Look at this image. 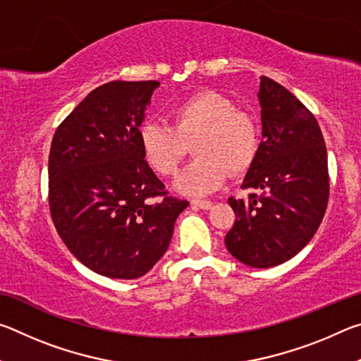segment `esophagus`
<instances>
[{"label": "esophagus", "mask_w": 361, "mask_h": 361, "mask_svg": "<svg viewBox=\"0 0 361 361\" xmlns=\"http://www.w3.org/2000/svg\"><path fill=\"white\" fill-rule=\"evenodd\" d=\"M191 204L194 207H199V209H202V210H209L213 205V202H210V200H191Z\"/></svg>", "instance_id": "esophagus-1"}]
</instances>
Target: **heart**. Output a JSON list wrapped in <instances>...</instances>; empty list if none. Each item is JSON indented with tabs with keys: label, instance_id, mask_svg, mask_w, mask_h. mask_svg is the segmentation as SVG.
<instances>
[{
	"label": "heart",
	"instance_id": "heart-1",
	"mask_svg": "<svg viewBox=\"0 0 361 361\" xmlns=\"http://www.w3.org/2000/svg\"><path fill=\"white\" fill-rule=\"evenodd\" d=\"M169 124L146 121L138 129V145L145 161L157 175L178 170L188 145L194 161L176 181L186 195H205L234 175L247 172L259 151V130L247 111L237 109L216 90H200L170 108Z\"/></svg>",
	"mask_w": 361,
	"mask_h": 361
}]
</instances>
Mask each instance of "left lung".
<instances>
[{
	"mask_svg": "<svg viewBox=\"0 0 361 361\" xmlns=\"http://www.w3.org/2000/svg\"><path fill=\"white\" fill-rule=\"evenodd\" d=\"M262 142L243 189L229 197L235 223L224 243L235 259L274 267L307 245L326 212L329 195L326 146L315 116L290 90L262 76L258 92Z\"/></svg>",
	"mask_w": 361,
	"mask_h": 361,
	"instance_id": "8db88e82",
	"label": "left lung"
}]
</instances>
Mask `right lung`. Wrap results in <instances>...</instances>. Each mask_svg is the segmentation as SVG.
<instances>
[{
  "mask_svg": "<svg viewBox=\"0 0 361 361\" xmlns=\"http://www.w3.org/2000/svg\"><path fill=\"white\" fill-rule=\"evenodd\" d=\"M157 85L111 81L94 89L57 127L49 152V210L60 239L109 279L151 271L189 205L167 194L138 145Z\"/></svg>",
  "mask_w": 361,
  "mask_h": 361,
  "instance_id": "add662e5",
  "label": "right lung"
}]
</instances>
